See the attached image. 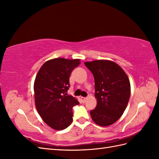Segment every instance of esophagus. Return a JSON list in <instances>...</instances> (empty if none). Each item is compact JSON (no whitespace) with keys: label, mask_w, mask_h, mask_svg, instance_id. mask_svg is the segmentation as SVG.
Returning <instances> with one entry per match:
<instances>
[{"label":"esophagus","mask_w":159,"mask_h":159,"mask_svg":"<svg viewBox=\"0 0 159 159\" xmlns=\"http://www.w3.org/2000/svg\"><path fill=\"white\" fill-rule=\"evenodd\" d=\"M81 100H82L83 102H85V101H86V100H87V98H85V97H81Z\"/></svg>","instance_id":"esophagus-1"}]
</instances>
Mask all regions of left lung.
I'll list each match as a JSON object with an SVG mask.
<instances>
[{"mask_svg": "<svg viewBox=\"0 0 159 159\" xmlns=\"http://www.w3.org/2000/svg\"><path fill=\"white\" fill-rule=\"evenodd\" d=\"M95 80L97 105L90 111L93 121L101 126L113 124L122 116L130 95L128 77L121 67L109 60L85 62Z\"/></svg>", "mask_w": 159, "mask_h": 159, "instance_id": "1", "label": "left lung"}]
</instances>
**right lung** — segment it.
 <instances>
[{
  "label": "right lung",
  "instance_id": "right-lung-1",
  "mask_svg": "<svg viewBox=\"0 0 159 159\" xmlns=\"http://www.w3.org/2000/svg\"><path fill=\"white\" fill-rule=\"evenodd\" d=\"M80 59L56 58L43 64L34 82L36 109L43 121L57 130L68 127L73 120L72 107L79 104L66 92L70 76Z\"/></svg>",
  "mask_w": 159,
  "mask_h": 159
}]
</instances>
